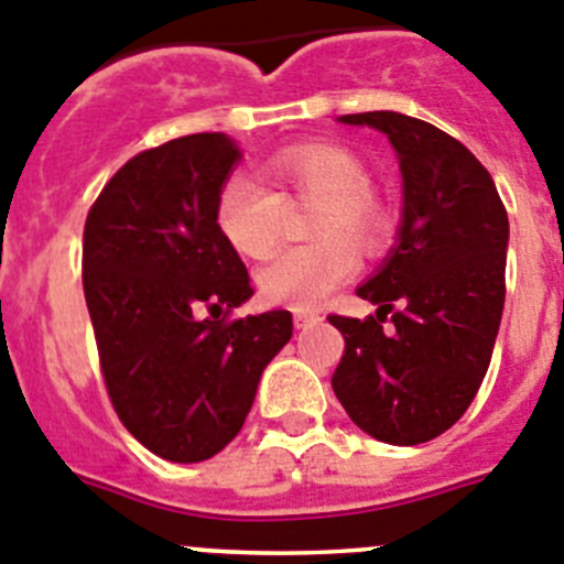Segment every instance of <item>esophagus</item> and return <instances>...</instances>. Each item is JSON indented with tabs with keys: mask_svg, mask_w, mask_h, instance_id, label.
<instances>
[{
	"mask_svg": "<svg viewBox=\"0 0 564 564\" xmlns=\"http://www.w3.org/2000/svg\"><path fill=\"white\" fill-rule=\"evenodd\" d=\"M319 319L323 317L314 312H294V328H312V326H317Z\"/></svg>",
	"mask_w": 564,
	"mask_h": 564,
	"instance_id": "esophagus-1",
	"label": "esophagus"
}]
</instances>
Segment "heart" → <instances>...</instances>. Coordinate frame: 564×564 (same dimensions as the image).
I'll return each instance as SVG.
<instances>
[{"instance_id":"1","label":"heart","mask_w":564,"mask_h":564,"mask_svg":"<svg viewBox=\"0 0 564 564\" xmlns=\"http://www.w3.org/2000/svg\"><path fill=\"white\" fill-rule=\"evenodd\" d=\"M270 187L230 176L216 199V227L241 258L263 261L283 238L286 207L317 205L308 225L312 247L281 252L258 272L267 303L314 308L357 270V256L382 250L390 210L370 191V171L354 151L332 143H297L267 156Z\"/></svg>"}]
</instances>
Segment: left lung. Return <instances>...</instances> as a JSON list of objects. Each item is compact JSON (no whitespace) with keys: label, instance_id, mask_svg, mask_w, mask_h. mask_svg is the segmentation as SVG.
<instances>
[{"label":"left lung","instance_id":"8db88e82","mask_svg":"<svg viewBox=\"0 0 564 564\" xmlns=\"http://www.w3.org/2000/svg\"><path fill=\"white\" fill-rule=\"evenodd\" d=\"M339 120L388 134L404 216L384 267L357 289L379 306L377 317H328L345 337L332 388L368 435L424 444L466 413L489 370L506 301L509 216L478 156L433 123L399 111ZM388 313L394 328L384 333Z\"/></svg>","mask_w":564,"mask_h":564}]
</instances>
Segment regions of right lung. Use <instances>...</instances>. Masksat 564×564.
<instances>
[{
    "instance_id": "right-lung-1",
    "label": "right lung",
    "mask_w": 564,
    "mask_h": 564,
    "mask_svg": "<svg viewBox=\"0 0 564 564\" xmlns=\"http://www.w3.org/2000/svg\"><path fill=\"white\" fill-rule=\"evenodd\" d=\"M238 149L219 131L131 156L84 225V297L111 408L145 449L174 464L238 435L292 314L230 319L252 294L216 227Z\"/></svg>"
}]
</instances>
